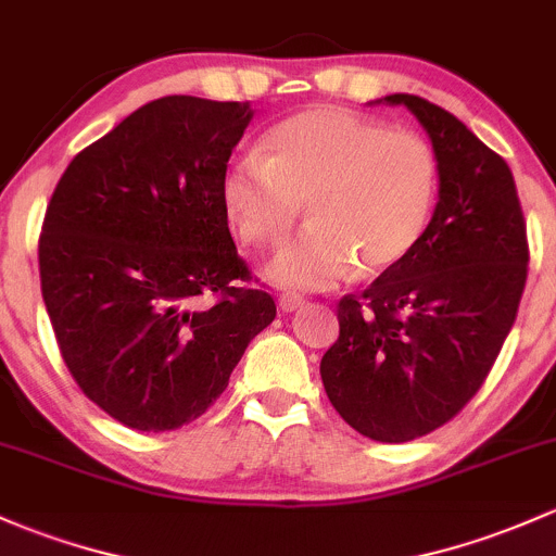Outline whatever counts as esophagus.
<instances>
[{"label": "esophagus", "mask_w": 556, "mask_h": 556, "mask_svg": "<svg viewBox=\"0 0 556 556\" xmlns=\"http://www.w3.org/2000/svg\"><path fill=\"white\" fill-rule=\"evenodd\" d=\"M302 302H305V300H302L300 294H291V291H283V294L278 296V307L283 313H294L296 307H302Z\"/></svg>", "instance_id": "esophagus-1"}]
</instances>
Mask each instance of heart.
I'll use <instances>...</instances> for the list:
<instances>
[{"label":"heart","mask_w":556,"mask_h":556,"mask_svg":"<svg viewBox=\"0 0 556 556\" xmlns=\"http://www.w3.org/2000/svg\"><path fill=\"white\" fill-rule=\"evenodd\" d=\"M439 168L426 139L345 109H305L222 174V200L249 245H278L307 203L313 225L273 256L280 286L326 289L362 265L393 270L431 222Z\"/></svg>","instance_id":"heart-1"}]
</instances>
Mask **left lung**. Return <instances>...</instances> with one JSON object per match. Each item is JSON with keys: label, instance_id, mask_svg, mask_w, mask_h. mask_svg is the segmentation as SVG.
I'll use <instances>...</instances> for the list:
<instances>
[{"label": "left lung", "instance_id": "left-lung-1", "mask_svg": "<svg viewBox=\"0 0 556 556\" xmlns=\"http://www.w3.org/2000/svg\"><path fill=\"white\" fill-rule=\"evenodd\" d=\"M380 101L426 128L439 203L402 265L362 296H342L320 380L348 426L399 444L437 431L477 396L517 318L530 251L506 160L420 96Z\"/></svg>", "mask_w": 556, "mask_h": 556}]
</instances>
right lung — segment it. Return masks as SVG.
<instances>
[{
	"label": "right lung",
	"instance_id": "1",
	"mask_svg": "<svg viewBox=\"0 0 556 556\" xmlns=\"http://www.w3.org/2000/svg\"><path fill=\"white\" fill-rule=\"evenodd\" d=\"M251 117L249 101H150L85 147L48 203L39 278L61 356L85 396L136 431L203 415L276 318L222 200Z\"/></svg>",
	"mask_w": 556,
	"mask_h": 556
}]
</instances>
